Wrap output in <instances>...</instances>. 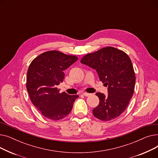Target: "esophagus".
Masks as SVG:
<instances>
[{
	"instance_id": "1",
	"label": "esophagus",
	"mask_w": 158,
	"mask_h": 158,
	"mask_svg": "<svg viewBox=\"0 0 158 158\" xmlns=\"http://www.w3.org/2000/svg\"><path fill=\"white\" fill-rule=\"evenodd\" d=\"M82 95H85V96H86V97H88V96L91 95L92 94H89V93H86V92H83V93H82Z\"/></svg>"
}]
</instances>
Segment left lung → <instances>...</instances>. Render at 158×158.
<instances>
[{
  "instance_id": "left-lung-1",
  "label": "left lung",
  "mask_w": 158,
  "mask_h": 158,
  "mask_svg": "<svg viewBox=\"0 0 158 158\" xmlns=\"http://www.w3.org/2000/svg\"><path fill=\"white\" fill-rule=\"evenodd\" d=\"M81 63L96 70L107 93L98 92V105L93 110L95 117L102 121L118 117L126 110L134 93L136 77L131 60L122 51L107 47L82 58Z\"/></svg>"
}]
</instances>
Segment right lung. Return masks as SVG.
<instances>
[{
	"label": "right lung",
	"mask_w": 158,
	"mask_h": 158,
	"mask_svg": "<svg viewBox=\"0 0 158 158\" xmlns=\"http://www.w3.org/2000/svg\"><path fill=\"white\" fill-rule=\"evenodd\" d=\"M77 57L51 51L36 57L30 64L26 87L31 101L47 118L59 120L71 111L77 95L60 93L57 86L64 79V70L77 60Z\"/></svg>",
	"instance_id": "add662e5"
}]
</instances>
